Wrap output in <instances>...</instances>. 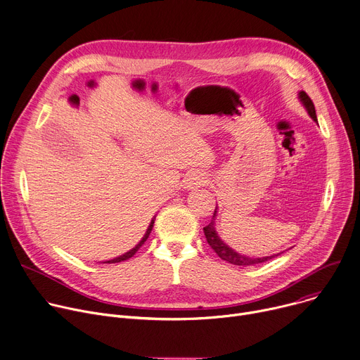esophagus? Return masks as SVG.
I'll return each mask as SVG.
<instances>
[{
  "label": "esophagus",
  "instance_id": "34e87169",
  "mask_svg": "<svg viewBox=\"0 0 360 360\" xmlns=\"http://www.w3.org/2000/svg\"><path fill=\"white\" fill-rule=\"evenodd\" d=\"M184 184H185V188H188V189L200 188L201 185L205 184V176H204V174H201V172L193 171V172H189V174L185 176Z\"/></svg>",
  "mask_w": 360,
  "mask_h": 360
}]
</instances>
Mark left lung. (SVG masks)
Listing matches in <instances>:
<instances>
[{
	"mask_svg": "<svg viewBox=\"0 0 360 360\" xmlns=\"http://www.w3.org/2000/svg\"><path fill=\"white\" fill-rule=\"evenodd\" d=\"M299 97L300 101L303 102L307 113L310 115V117L313 120L317 122V116H316V109H314V105L311 102V99L309 97V94L306 91H300L299 93ZM217 214V207H215V211H214V215H212V219L211 222L204 226V233H205V238L208 241V244L211 245V248L218 254L219 258L228 261V263H231L234 266H252V264H259V263H264V261L276 257V255H270V257H263V258H251V257H245V255H241L238 252H236L233 248L228 247L217 234L215 231V215ZM278 255V254H277Z\"/></svg>",
	"mask_w": 360,
	"mask_h": 360,
	"instance_id": "left-lung-1",
	"label": "left lung"
}]
</instances>
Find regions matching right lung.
I'll return each instance as SVG.
<instances>
[{
	"mask_svg": "<svg viewBox=\"0 0 360 360\" xmlns=\"http://www.w3.org/2000/svg\"><path fill=\"white\" fill-rule=\"evenodd\" d=\"M153 224H155V219H152L150 221V224H149V226H148V230H146V233H145V236H143V238L139 241V244L135 247V248H132L130 251H127V252H124L123 255H120V257H116V258H113V259H109V261H106V264H112V263H120V261H124V259H127V258H130V257H134L135 254H136V251L145 244V241L148 240V237H149V234H150V231H152V228H153Z\"/></svg>",
	"mask_w": 360,
	"mask_h": 360,
	"instance_id": "right-lung-1",
	"label": "right lung"
}]
</instances>
